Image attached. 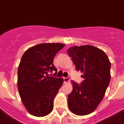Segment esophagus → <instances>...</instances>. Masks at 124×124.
I'll return each mask as SVG.
<instances>
[{
  "label": "esophagus",
  "mask_w": 124,
  "mask_h": 124,
  "mask_svg": "<svg viewBox=\"0 0 124 124\" xmlns=\"http://www.w3.org/2000/svg\"><path fill=\"white\" fill-rule=\"evenodd\" d=\"M63 79H64V81L65 83L69 82V80H70L69 78H65V77H64V78H63Z\"/></svg>",
  "instance_id": "34e87169"
}]
</instances>
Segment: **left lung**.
I'll return each instance as SVG.
<instances>
[{
  "instance_id": "obj_1",
  "label": "left lung",
  "mask_w": 124,
  "mask_h": 124,
  "mask_svg": "<svg viewBox=\"0 0 124 124\" xmlns=\"http://www.w3.org/2000/svg\"><path fill=\"white\" fill-rule=\"evenodd\" d=\"M76 69L84 79L81 84L72 81L68 106L72 113L86 115L96 108L110 81L111 64L103 51L91 45L74 46L67 50Z\"/></svg>"
}]
</instances>
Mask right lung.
Here are the masks:
<instances>
[{
  "label": "right lung",
  "instance_id": "1",
  "mask_svg": "<svg viewBox=\"0 0 124 124\" xmlns=\"http://www.w3.org/2000/svg\"><path fill=\"white\" fill-rule=\"evenodd\" d=\"M64 46L54 43L38 44L22 56L17 70L19 93L26 108L34 116L44 117L53 110L54 100L64 79L48 73L55 71V76L54 57Z\"/></svg>",
  "mask_w": 124,
  "mask_h": 124
}]
</instances>
